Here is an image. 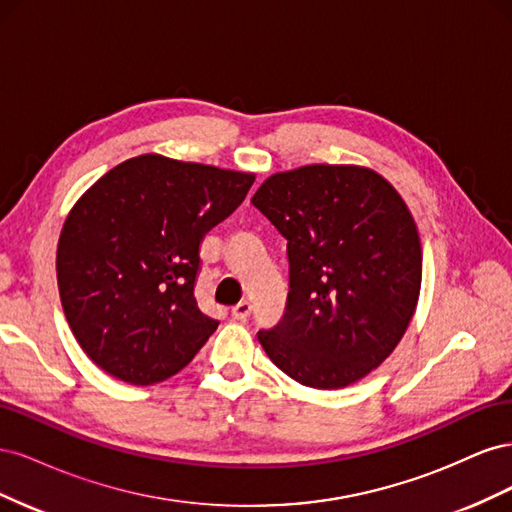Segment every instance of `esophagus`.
Returning <instances> with one entry per match:
<instances>
[{"label": "esophagus", "instance_id": "esophagus-1", "mask_svg": "<svg viewBox=\"0 0 512 512\" xmlns=\"http://www.w3.org/2000/svg\"><path fill=\"white\" fill-rule=\"evenodd\" d=\"M250 314H252L250 301H241V303H237L235 307H232V318L239 320V322H245L247 318H250Z\"/></svg>", "mask_w": 512, "mask_h": 512}]
</instances>
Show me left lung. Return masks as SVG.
<instances>
[{"label": "left lung", "instance_id": "obj_1", "mask_svg": "<svg viewBox=\"0 0 512 512\" xmlns=\"http://www.w3.org/2000/svg\"><path fill=\"white\" fill-rule=\"evenodd\" d=\"M252 205L288 241L284 318L258 342L286 376L344 389L384 363L414 316L423 252L404 198L376 170L309 164L262 181Z\"/></svg>", "mask_w": 512, "mask_h": 512}]
</instances>
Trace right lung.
<instances>
[{"instance_id": "obj_1", "label": "right lung", "mask_w": 512, "mask_h": 512, "mask_svg": "<svg viewBox=\"0 0 512 512\" xmlns=\"http://www.w3.org/2000/svg\"><path fill=\"white\" fill-rule=\"evenodd\" d=\"M252 183L254 173L145 153L76 200L57 243L59 299L76 342L106 374L162 382L218 329L194 297L198 247Z\"/></svg>"}]
</instances>
